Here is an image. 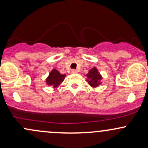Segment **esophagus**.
I'll use <instances>...</instances> for the list:
<instances>
[{
	"label": "esophagus",
	"mask_w": 148,
	"mask_h": 148,
	"mask_svg": "<svg viewBox=\"0 0 148 148\" xmlns=\"http://www.w3.org/2000/svg\"><path fill=\"white\" fill-rule=\"evenodd\" d=\"M72 74H77V71L76 70H75V69H72Z\"/></svg>",
	"instance_id": "esophagus-1"
}]
</instances>
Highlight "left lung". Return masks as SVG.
I'll list each match as a JSON object with an SVG mask.
<instances>
[{"label":"left lung","instance_id":"1","mask_svg":"<svg viewBox=\"0 0 148 148\" xmlns=\"http://www.w3.org/2000/svg\"><path fill=\"white\" fill-rule=\"evenodd\" d=\"M87 79H86V81L90 85L92 88H97L99 87V85L102 84V76L99 72L97 68L94 67L93 68L90 69L88 72V74H86Z\"/></svg>","mask_w":148,"mask_h":148}]
</instances>
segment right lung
I'll return each instance as SVG.
<instances>
[{
  "label": "right lung",
  "instance_id": "add662e5",
  "mask_svg": "<svg viewBox=\"0 0 148 148\" xmlns=\"http://www.w3.org/2000/svg\"><path fill=\"white\" fill-rule=\"evenodd\" d=\"M65 76L66 74H60L56 69H53L45 80L46 85L53 88H58L59 85L63 82Z\"/></svg>",
  "mask_w": 148,
  "mask_h": 148
}]
</instances>
